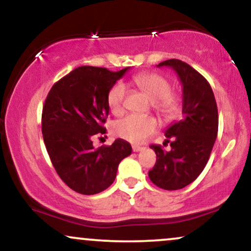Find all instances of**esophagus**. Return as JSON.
I'll list each match as a JSON object with an SVG mask.
<instances>
[{
	"mask_svg": "<svg viewBox=\"0 0 251 251\" xmlns=\"http://www.w3.org/2000/svg\"><path fill=\"white\" fill-rule=\"evenodd\" d=\"M144 148H142V146H139V145H133L132 146V150H133V152H139V151H142Z\"/></svg>",
	"mask_w": 251,
	"mask_h": 251,
	"instance_id": "obj_1",
	"label": "esophagus"
}]
</instances>
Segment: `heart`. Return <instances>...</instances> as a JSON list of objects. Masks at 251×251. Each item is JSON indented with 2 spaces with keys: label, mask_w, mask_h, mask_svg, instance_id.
<instances>
[{
  "label": "heart",
  "mask_w": 251,
  "mask_h": 251,
  "mask_svg": "<svg viewBox=\"0 0 251 251\" xmlns=\"http://www.w3.org/2000/svg\"><path fill=\"white\" fill-rule=\"evenodd\" d=\"M133 81L138 88L152 101V107L158 116L170 120L179 116L181 100L178 94L171 91V82L163 74L155 72H144L137 74ZM126 87L123 82L112 86L107 94L108 107L113 114H122L124 111ZM157 129L153 117H142L131 114L118 120L113 125V133L117 137L131 143H142Z\"/></svg>",
  "instance_id": "heart-1"
}]
</instances>
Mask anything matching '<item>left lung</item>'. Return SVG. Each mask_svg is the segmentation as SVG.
<instances>
[{
    "instance_id": "1",
    "label": "left lung",
    "mask_w": 251,
    "mask_h": 251,
    "mask_svg": "<svg viewBox=\"0 0 251 251\" xmlns=\"http://www.w3.org/2000/svg\"><path fill=\"white\" fill-rule=\"evenodd\" d=\"M168 66L183 85V119L165 131L171 150L151 145L157 154L149 177L164 190H179L191 184L208 163L218 132V111L211 86L201 73L186 62L170 59L158 67Z\"/></svg>"
}]
</instances>
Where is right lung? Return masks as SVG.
I'll use <instances>...</instances> for the list:
<instances>
[{"label":"right lung","instance_id":"right-lung-1","mask_svg":"<svg viewBox=\"0 0 251 251\" xmlns=\"http://www.w3.org/2000/svg\"><path fill=\"white\" fill-rule=\"evenodd\" d=\"M81 66L56 81L42 108V135L50 162L63 183L81 195L103 191L116 179L129 143L116 139L94 149V135L106 133L107 94L125 72Z\"/></svg>","mask_w":251,"mask_h":251}]
</instances>
